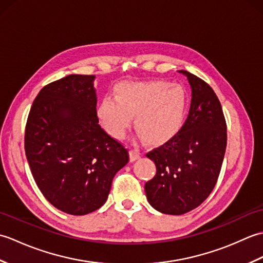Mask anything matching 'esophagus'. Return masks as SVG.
I'll return each mask as SVG.
<instances>
[{
    "instance_id": "esophagus-1",
    "label": "esophagus",
    "mask_w": 263,
    "mask_h": 263,
    "mask_svg": "<svg viewBox=\"0 0 263 263\" xmlns=\"http://www.w3.org/2000/svg\"><path fill=\"white\" fill-rule=\"evenodd\" d=\"M140 156H141V154L138 149H136V148L130 149V160L131 161H135V160L139 159V158H140Z\"/></svg>"
}]
</instances>
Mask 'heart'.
I'll return each mask as SVG.
<instances>
[{
  "label": "heart",
  "mask_w": 263,
  "mask_h": 263,
  "mask_svg": "<svg viewBox=\"0 0 263 263\" xmlns=\"http://www.w3.org/2000/svg\"><path fill=\"white\" fill-rule=\"evenodd\" d=\"M187 107L186 92L167 81H125L115 88V97L105 96L98 117L110 136L122 138L135 116L136 130L148 143L159 144L180 130Z\"/></svg>",
  "instance_id": "obj_1"
}]
</instances>
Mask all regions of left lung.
Segmentation results:
<instances>
[{
    "mask_svg": "<svg viewBox=\"0 0 263 263\" xmlns=\"http://www.w3.org/2000/svg\"><path fill=\"white\" fill-rule=\"evenodd\" d=\"M180 72L192 88L189 115L175 136L146 155L156 165V175L144 184L147 199L167 215L186 214L209 197L227 144L226 120L217 95L197 76Z\"/></svg>",
    "mask_w": 263,
    "mask_h": 263,
    "instance_id": "obj_1",
    "label": "left lung"
}]
</instances>
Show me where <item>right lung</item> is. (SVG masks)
<instances>
[{"instance_id": "right-lung-1", "label": "right lung", "mask_w": 263, "mask_h": 263, "mask_svg": "<svg viewBox=\"0 0 263 263\" xmlns=\"http://www.w3.org/2000/svg\"><path fill=\"white\" fill-rule=\"evenodd\" d=\"M93 76L70 74L44 87L25 131L31 174L55 208L82 216L107 200L128 152L98 124Z\"/></svg>"}]
</instances>
